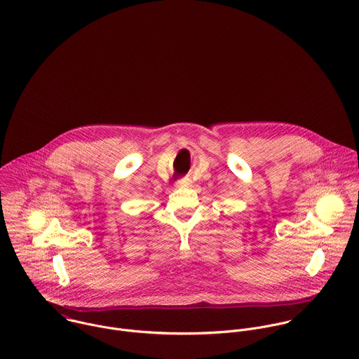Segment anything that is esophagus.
<instances>
[{"label": "esophagus", "instance_id": "esophagus-1", "mask_svg": "<svg viewBox=\"0 0 359 359\" xmlns=\"http://www.w3.org/2000/svg\"><path fill=\"white\" fill-rule=\"evenodd\" d=\"M176 186L177 187H190L191 186V180L189 177H184V179H180L176 182Z\"/></svg>", "mask_w": 359, "mask_h": 359}]
</instances>
